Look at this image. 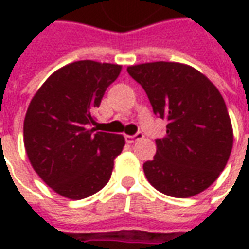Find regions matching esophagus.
I'll list each match as a JSON object with an SVG mask.
<instances>
[{"label": "esophagus", "instance_id": "esophagus-1", "mask_svg": "<svg viewBox=\"0 0 249 249\" xmlns=\"http://www.w3.org/2000/svg\"><path fill=\"white\" fill-rule=\"evenodd\" d=\"M144 137V134L141 133V131H137L136 134H133V136H124V139H126V142H129V144H133V142H136V141H139Z\"/></svg>", "mask_w": 249, "mask_h": 249}]
</instances>
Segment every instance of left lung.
I'll list each match as a JSON object with an SVG mask.
<instances>
[{
	"label": "left lung",
	"instance_id": "left-lung-1",
	"mask_svg": "<svg viewBox=\"0 0 249 249\" xmlns=\"http://www.w3.org/2000/svg\"><path fill=\"white\" fill-rule=\"evenodd\" d=\"M147 92L154 113L167 122L157 154L144 173L158 191L175 198L199 194L223 172L233 129L219 90L196 69L177 62L129 66Z\"/></svg>",
	"mask_w": 249,
	"mask_h": 249
}]
</instances>
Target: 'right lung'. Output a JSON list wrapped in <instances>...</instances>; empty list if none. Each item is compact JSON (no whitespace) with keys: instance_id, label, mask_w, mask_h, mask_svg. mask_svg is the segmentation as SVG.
<instances>
[{"instance_id":"1","label":"right lung","mask_w":249,"mask_h":249,"mask_svg":"<svg viewBox=\"0 0 249 249\" xmlns=\"http://www.w3.org/2000/svg\"><path fill=\"white\" fill-rule=\"evenodd\" d=\"M122 66L77 61L53 73L30 102L24 148L36 173L59 196L83 199L109 181L123 136L95 131L94 110Z\"/></svg>"}]
</instances>
